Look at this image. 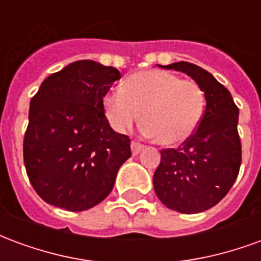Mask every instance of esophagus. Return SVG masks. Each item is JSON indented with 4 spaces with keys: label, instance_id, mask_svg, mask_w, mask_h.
<instances>
[{
    "label": "esophagus",
    "instance_id": "esophagus-1",
    "mask_svg": "<svg viewBox=\"0 0 261 261\" xmlns=\"http://www.w3.org/2000/svg\"><path fill=\"white\" fill-rule=\"evenodd\" d=\"M142 149H144V145H142V144H140V142H137V141L131 142V152H133V155L140 153Z\"/></svg>",
    "mask_w": 261,
    "mask_h": 261
}]
</instances>
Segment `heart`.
<instances>
[{
    "mask_svg": "<svg viewBox=\"0 0 261 261\" xmlns=\"http://www.w3.org/2000/svg\"><path fill=\"white\" fill-rule=\"evenodd\" d=\"M103 109L114 130L124 131L141 116L144 133L164 147L189 140L204 113V92L193 80L173 72L147 69L130 75L123 91L109 92Z\"/></svg>",
    "mask_w": 261,
    "mask_h": 261,
    "instance_id": "1",
    "label": "heart"
}]
</instances>
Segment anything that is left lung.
<instances>
[{"instance_id":"1","label":"left lung","mask_w":261,"mask_h":261,"mask_svg":"<svg viewBox=\"0 0 261 261\" xmlns=\"http://www.w3.org/2000/svg\"><path fill=\"white\" fill-rule=\"evenodd\" d=\"M164 68L192 76L204 92L205 110L189 140L177 149L161 151V164L153 173V189L162 204L173 211L202 213L228 194L239 173V109L229 91L201 67L179 61Z\"/></svg>"}]
</instances>
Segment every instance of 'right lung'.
Segmentation results:
<instances>
[{"label": "right lung", "mask_w": 261, "mask_h": 261, "mask_svg": "<svg viewBox=\"0 0 261 261\" xmlns=\"http://www.w3.org/2000/svg\"><path fill=\"white\" fill-rule=\"evenodd\" d=\"M120 78L114 67L80 60L47 76L32 97L23 138L26 173L54 207H95L131 156L130 138L110 127L103 109V97Z\"/></svg>", "instance_id": "add662e5"}]
</instances>
